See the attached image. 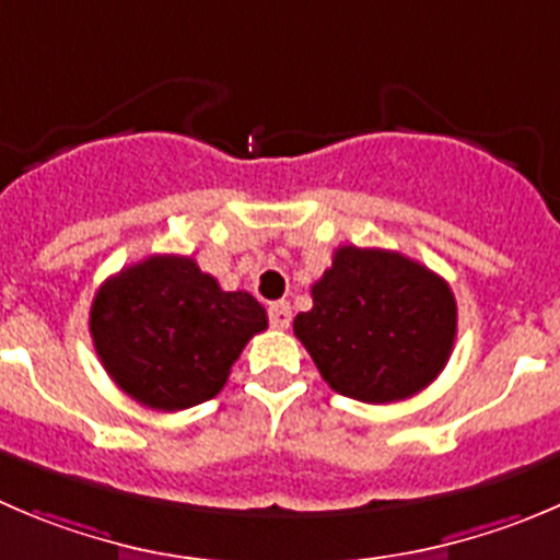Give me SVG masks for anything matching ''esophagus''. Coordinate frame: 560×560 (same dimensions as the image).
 <instances>
[{"label":"esophagus","instance_id":"obj_1","mask_svg":"<svg viewBox=\"0 0 560 560\" xmlns=\"http://www.w3.org/2000/svg\"><path fill=\"white\" fill-rule=\"evenodd\" d=\"M268 319H270V328H273V330H287V328H290V323H292L290 303H284V301L270 303Z\"/></svg>","mask_w":560,"mask_h":560}]
</instances>
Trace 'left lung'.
<instances>
[{"mask_svg": "<svg viewBox=\"0 0 560 560\" xmlns=\"http://www.w3.org/2000/svg\"><path fill=\"white\" fill-rule=\"evenodd\" d=\"M312 298L292 328L325 383L350 399H407L443 372L454 350L452 287L399 252L336 248Z\"/></svg>", "mask_w": 560, "mask_h": 560, "instance_id": "1", "label": "left lung"}]
</instances>
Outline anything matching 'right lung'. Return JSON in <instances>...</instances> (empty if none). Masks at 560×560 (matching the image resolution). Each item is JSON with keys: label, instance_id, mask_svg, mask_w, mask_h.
I'll return each instance as SVG.
<instances>
[{"label": "right lung", "instance_id": "1", "mask_svg": "<svg viewBox=\"0 0 560 560\" xmlns=\"http://www.w3.org/2000/svg\"><path fill=\"white\" fill-rule=\"evenodd\" d=\"M268 314L248 292H224L191 257L155 254L95 292L90 334L108 377L139 405L175 412L224 388L232 363Z\"/></svg>", "mask_w": 560, "mask_h": 560}]
</instances>
